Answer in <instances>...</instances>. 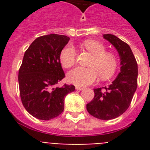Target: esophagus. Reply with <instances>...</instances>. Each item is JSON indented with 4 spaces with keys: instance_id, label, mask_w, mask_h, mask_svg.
Returning <instances> with one entry per match:
<instances>
[{
    "instance_id": "34e87169",
    "label": "esophagus",
    "mask_w": 150,
    "mask_h": 150,
    "mask_svg": "<svg viewBox=\"0 0 150 150\" xmlns=\"http://www.w3.org/2000/svg\"><path fill=\"white\" fill-rule=\"evenodd\" d=\"M75 89H76V90H79V91H82V90L84 89V88H82V87L80 86H76L75 87Z\"/></svg>"
}]
</instances>
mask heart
I'll use <instances>...</instances> for the list:
<instances>
[{
    "label": "heart",
    "mask_w": 150,
    "mask_h": 150,
    "mask_svg": "<svg viewBox=\"0 0 150 150\" xmlns=\"http://www.w3.org/2000/svg\"><path fill=\"white\" fill-rule=\"evenodd\" d=\"M82 45L93 55V58L89 64V68L77 67L68 74V82L77 86H86L93 84L98 78L107 79L114 75L117 68V60L114 55L106 53V48L97 41L88 40ZM60 61L63 67L71 68L76 61V50L71 44L66 45L60 53Z\"/></svg>",
    "instance_id": "1"
}]
</instances>
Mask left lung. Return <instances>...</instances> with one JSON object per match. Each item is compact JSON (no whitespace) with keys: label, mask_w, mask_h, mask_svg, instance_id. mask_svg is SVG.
<instances>
[{"label":"left lung","mask_w":150,"mask_h":150,"mask_svg":"<svg viewBox=\"0 0 150 150\" xmlns=\"http://www.w3.org/2000/svg\"><path fill=\"white\" fill-rule=\"evenodd\" d=\"M118 52L121 69L117 77L107 87L94 89V98L87 103L92 116L101 120H111L127 110L137 88L138 64L130 47L112 34H104Z\"/></svg>","instance_id":"obj_1"}]
</instances>
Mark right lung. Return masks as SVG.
Here are the masks:
<instances>
[{
  "label": "right lung",
  "instance_id": "right-lung-1",
  "mask_svg": "<svg viewBox=\"0 0 150 150\" xmlns=\"http://www.w3.org/2000/svg\"><path fill=\"white\" fill-rule=\"evenodd\" d=\"M69 40L57 34L40 36L25 52L18 71L20 96L25 110L37 119L59 116L66 95L75 91L73 85L57 86L65 76L59 57Z\"/></svg>",
  "mask_w": 150,
  "mask_h": 150
}]
</instances>
